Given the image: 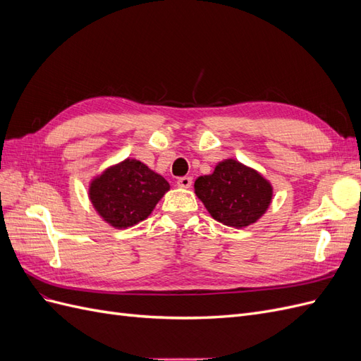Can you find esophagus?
<instances>
[{
	"instance_id": "1",
	"label": "esophagus",
	"mask_w": 361,
	"mask_h": 361,
	"mask_svg": "<svg viewBox=\"0 0 361 361\" xmlns=\"http://www.w3.org/2000/svg\"><path fill=\"white\" fill-rule=\"evenodd\" d=\"M176 183H178V187H180V188H190L191 183H192V178H190V176H182V178L178 179Z\"/></svg>"
}]
</instances>
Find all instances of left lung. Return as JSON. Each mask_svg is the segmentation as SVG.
<instances>
[{
    "instance_id": "8db88e82",
    "label": "left lung",
    "mask_w": 361,
    "mask_h": 361,
    "mask_svg": "<svg viewBox=\"0 0 361 361\" xmlns=\"http://www.w3.org/2000/svg\"><path fill=\"white\" fill-rule=\"evenodd\" d=\"M195 194L214 220L231 227H245L265 214L271 203V185L255 170L227 159L209 176L194 183Z\"/></svg>"
}]
</instances>
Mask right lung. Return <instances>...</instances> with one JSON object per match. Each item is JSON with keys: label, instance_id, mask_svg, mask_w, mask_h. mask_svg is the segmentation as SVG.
<instances>
[{"label": "right lung", "instance_id": "add662e5", "mask_svg": "<svg viewBox=\"0 0 361 361\" xmlns=\"http://www.w3.org/2000/svg\"><path fill=\"white\" fill-rule=\"evenodd\" d=\"M169 188L143 162L126 159L92 182L90 200L105 221L126 228L147 218Z\"/></svg>", "mask_w": 361, "mask_h": 361}]
</instances>
